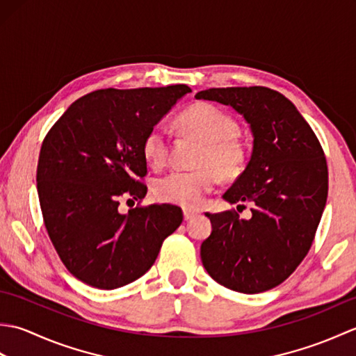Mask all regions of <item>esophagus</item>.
Returning <instances> with one entry per match:
<instances>
[{
  "instance_id": "esophagus-1",
  "label": "esophagus",
  "mask_w": 356,
  "mask_h": 356,
  "mask_svg": "<svg viewBox=\"0 0 356 356\" xmlns=\"http://www.w3.org/2000/svg\"><path fill=\"white\" fill-rule=\"evenodd\" d=\"M197 211H194V209H184V217H185V220L188 222V220H193L194 217H197Z\"/></svg>"
}]
</instances>
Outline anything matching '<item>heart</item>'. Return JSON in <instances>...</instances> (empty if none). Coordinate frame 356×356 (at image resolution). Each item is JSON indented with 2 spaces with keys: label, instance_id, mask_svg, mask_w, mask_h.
<instances>
[{
  "label": "heart",
  "instance_id": "1",
  "mask_svg": "<svg viewBox=\"0 0 356 356\" xmlns=\"http://www.w3.org/2000/svg\"><path fill=\"white\" fill-rule=\"evenodd\" d=\"M184 130L203 142L197 157L199 168L172 171L157 179L154 195L165 203L194 208L203 195L213 191L223 177H234L243 170L245 145L237 139L238 124L216 105L194 104L179 119ZM143 156L153 168H162L170 156V130L165 124L154 125L143 139Z\"/></svg>",
  "mask_w": 356,
  "mask_h": 356
}]
</instances>
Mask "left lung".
I'll use <instances>...</instances> for the list:
<instances>
[{
	"label": "left lung",
	"instance_id": "obj_1",
	"mask_svg": "<svg viewBox=\"0 0 356 356\" xmlns=\"http://www.w3.org/2000/svg\"><path fill=\"white\" fill-rule=\"evenodd\" d=\"M195 99L232 107L254 138L245 171L223 194L231 205L251 202V218H240L236 211L207 213L213 231L200 246L202 263L231 291H269L283 283L311 249L327 200L323 148L297 107L275 90L209 88Z\"/></svg>",
	"mask_w": 356,
	"mask_h": 356
}]
</instances>
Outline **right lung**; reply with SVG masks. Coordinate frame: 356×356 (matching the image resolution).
I'll return each instance as SVG.
<instances>
[{"label":"right lung","mask_w":356,"mask_h":356,"mask_svg":"<svg viewBox=\"0 0 356 356\" xmlns=\"http://www.w3.org/2000/svg\"><path fill=\"white\" fill-rule=\"evenodd\" d=\"M188 86L96 90L74 101L42 142L36 184L44 223L65 268L82 283L118 289L153 266L184 220L172 205L119 211L143 199V139Z\"/></svg>","instance_id":"1"}]
</instances>
